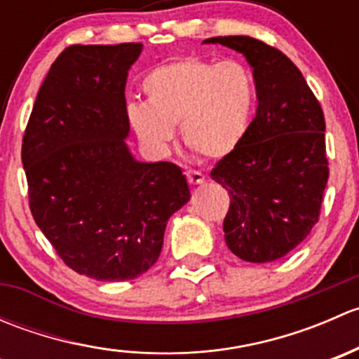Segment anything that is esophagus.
<instances>
[{"mask_svg":"<svg viewBox=\"0 0 359 359\" xmlns=\"http://www.w3.org/2000/svg\"><path fill=\"white\" fill-rule=\"evenodd\" d=\"M186 177L191 186H200V184L205 182V175L201 172H196V170H187Z\"/></svg>","mask_w":359,"mask_h":359,"instance_id":"1","label":"esophagus"}]
</instances>
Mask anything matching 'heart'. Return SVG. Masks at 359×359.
Masks as SVG:
<instances>
[{
	"mask_svg": "<svg viewBox=\"0 0 359 359\" xmlns=\"http://www.w3.org/2000/svg\"><path fill=\"white\" fill-rule=\"evenodd\" d=\"M142 90L147 102L126 106V121L146 149L165 153L175 125L186 146L208 159L229 156L247 137L257 90L253 76L238 60L212 62L184 57L154 67Z\"/></svg>",
	"mask_w": 359,
	"mask_h": 359,
	"instance_id": "1",
	"label": "heart"
}]
</instances>
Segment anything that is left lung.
Segmentation results:
<instances>
[{
  "instance_id": "obj_1",
  "label": "left lung",
  "mask_w": 359,
  "mask_h": 359,
  "mask_svg": "<svg viewBox=\"0 0 359 359\" xmlns=\"http://www.w3.org/2000/svg\"><path fill=\"white\" fill-rule=\"evenodd\" d=\"M253 69L257 112L243 142L212 170L231 196L224 238L247 262L292 252L320 217L328 180L325 116L302 72L287 55L250 36H217Z\"/></svg>"
}]
</instances>
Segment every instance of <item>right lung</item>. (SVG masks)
I'll return each mask as SVG.
<instances>
[{
	"mask_svg": "<svg viewBox=\"0 0 359 359\" xmlns=\"http://www.w3.org/2000/svg\"><path fill=\"white\" fill-rule=\"evenodd\" d=\"M140 43L72 45L50 67L22 140L29 206L72 271L126 281L156 264L170 217L189 201L180 166L137 161L125 86Z\"/></svg>",
	"mask_w": 359,
	"mask_h": 359,
	"instance_id": "obj_1",
	"label": "right lung"
}]
</instances>
